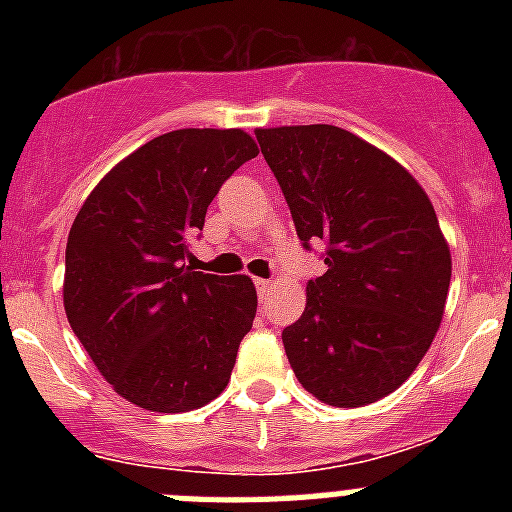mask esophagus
<instances>
[{
    "instance_id": "esophagus-1",
    "label": "esophagus",
    "mask_w": 512,
    "mask_h": 512,
    "mask_svg": "<svg viewBox=\"0 0 512 512\" xmlns=\"http://www.w3.org/2000/svg\"><path fill=\"white\" fill-rule=\"evenodd\" d=\"M271 287V279H256V289H259V297L266 295V289Z\"/></svg>"
}]
</instances>
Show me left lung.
<instances>
[{
	"label": "left lung",
	"instance_id": "1",
	"mask_svg": "<svg viewBox=\"0 0 512 512\" xmlns=\"http://www.w3.org/2000/svg\"><path fill=\"white\" fill-rule=\"evenodd\" d=\"M297 238L325 243L300 320L282 330L292 372L333 408L395 392L433 343L451 253L428 194L395 158L336 125L256 130Z\"/></svg>",
	"mask_w": 512,
	"mask_h": 512
}]
</instances>
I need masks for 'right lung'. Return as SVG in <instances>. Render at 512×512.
Returning a JSON list of instances; mask_svg holds the SVG:
<instances>
[{
  "label": "right lung",
  "instance_id": "1",
  "mask_svg": "<svg viewBox=\"0 0 512 512\" xmlns=\"http://www.w3.org/2000/svg\"><path fill=\"white\" fill-rule=\"evenodd\" d=\"M253 156L243 130H171L104 176L71 225L66 318L102 377L138 408L187 413L228 384L256 287L184 259L225 179Z\"/></svg>",
  "mask_w": 512,
  "mask_h": 512
}]
</instances>
